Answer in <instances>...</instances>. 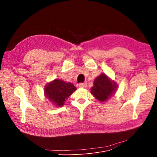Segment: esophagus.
<instances>
[{
  "label": "esophagus",
  "instance_id": "obj_1",
  "mask_svg": "<svg viewBox=\"0 0 157 157\" xmlns=\"http://www.w3.org/2000/svg\"><path fill=\"white\" fill-rule=\"evenodd\" d=\"M78 85H79V87L80 88H86L87 86V84L86 82L80 83Z\"/></svg>",
  "mask_w": 157,
  "mask_h": 157
}]
</instances>
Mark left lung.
<instances>
[{
  "label": "left lung",
  "mask_w": 157,
  "mask_h": 157,
  "mask_svg": "<svg viewBox=\"0 0 157 157\" xmlns=\"http://www.w3.org/2000/svg\"><path fill=\"white\" fill-rule=\"evenodd\" d=\"M117 88V84L114 80L105 74H101L94 80L91 94L99 101L105 102L115 94Z\"/></svg>",
  "instance_id": "8db88e82"
}]
</instances>
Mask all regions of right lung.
<instances>
[{"label": "right lung", "mask_w": 157, "mask_h": 157, "mask_svg": "<svg viewBox=\"0 0 157 157\" xmlns=\"http://www.w3.org/2000/svg\"><path fill=\"white\" fill-rule=\"evenodd\" d=\"M77 90L71 82H65L60 79H55L44 87V94L49 101L56 107L64 105L65 99Z\"/></svg>", "instance_id": "1"}]
</instances>
